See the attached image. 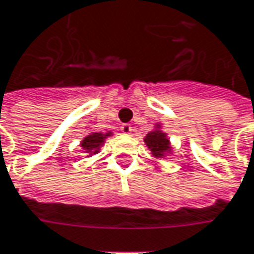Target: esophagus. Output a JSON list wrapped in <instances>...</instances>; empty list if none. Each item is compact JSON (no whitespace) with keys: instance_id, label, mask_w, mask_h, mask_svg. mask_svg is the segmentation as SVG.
<instances>
[{"instance_id":"esophagus-1","label":"esophagus","mask_w":254,"mask_h":254,"mask_svg":"<svg viewBox=\"0 0 254 254\" xmlns=\"http://www.w3.org/2000/svg\"><path fill=\"white\" fill-rule=\"evenodd\" d=\"M122 132H123V134H131V132H132L131 124H123V126H122Z\"/></svg>"}]
</instances>
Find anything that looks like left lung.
<instances>
[{
  "label": "left lung",
  "instance_id": "left-lung-1",
  "mask_svg": "<svg viewBox=\"0 0 254 254\" xmlns=\"http://www.w3.org/2000/svg\"><path fill=\"white\" fill-rule=\"evenodd\" d=\"M144 142L155 158H165L172 152L170 138L167 132L161 130V124H155V128L145 135Z\"/></svg>",
  "mask_w": 254,
  "mask_h": 254
}]
</instances>
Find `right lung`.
Returning a JSON list of instances; mask_svg holds the SVG:
<instances>
[{
    "label": "right lung",
    "mask_w": 254,
    "mask_h": 254,
    "mask_svg": "<svg viewBox=\"0 0 254 254\" xmlns=\"http://www.w3.org/2000/svg\"><path fill=\"white\" fill-rule=\"evenodd\" d=\"M112 135V131L109 132H90L89 135H86L82 142H80V147L84 151V154H87V157H92L94 154H97L99 150L102 148V145L106 141L107 137Z\"/></svg>",
    "instance_id": "right-lung-1"
}]
</instances>
